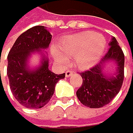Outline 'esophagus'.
I'll return each instance as SVG.
<instances>
[{
  "label": "esophagus",
  "instance_id": "esophagus-1",
  "mask_svg": "<svg viewBox=\"0 0 133 133\" xmlns=\"http://www.w3.org/2000/svg\"><path fill=\"white\" fill-rule=\"evenodd\" d=\"M73 71H71V70H68V71H66L65 72V76L66 77H69V76H71L72 74H73Z\"/></svg>",
  "mask_w": 133,
  "mask_h": 133
}]
</instances>
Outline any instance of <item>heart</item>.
I'll return each instance as SVG.
<instances>
[{
	"label": "heart",
	"instance_id": "1",
	"mask_svg": "<svg viewBox=\"0 0 133 133\" xmlns=\"http://www.w3.org/2000/svg\"><path fill=\"white\" fill-rule=\"evenodd\" d=\"M106 47L103 35L86 31L62 39L58 48L52 49V55L59 65L69 64V58L74 57V64L80 69H89L101 59Z\"/></svg>",
	"mask_w": 133,
	"mask_h": 133
}]
</instances>
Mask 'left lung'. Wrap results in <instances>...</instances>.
I'll use <instances>...</instances> for the list:
<instances>
[{
    "instance_id": "8db88e82",
    "label": "left lung",
    "mask_w": 133,
    "mask_h": 133,
    "mask_svg": "<svg viewBox=\"0 0 133 133\" xmlns=\"http://www.w3.org/2000/svg\"><path fill=\"white\" fill-rule=\"evenodd\" d=\"M109 49L101 59L89 71L81 73L83 83L76 91V96L85 106L98 109L108 104L120 92L124 81V56L116 39L112 37L109 43ZM116 64V70L108 74L105 67L109 63Z\"/></svg>"
}]
</instances>
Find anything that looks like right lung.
I'll return each mask as SVG.
<instances>
[{
  "instance_id": "1",
  "label": "right lung",
  "mask_w": 133,
  "mask_h": 133,
  "mask_svg": "<svg viewBox=\"0 0 133 133\" xmlns=\"http://www.w3.org/2000/svg\"><path fill=\"white\" fill-rule=\"evenodd\" d=\"M52 35L44 26H34L21 34L8 55L7 76L11 92L25 108L41 109L46 105L54 93L55 86L65 74H55L49 69L47 49ZM33 54L41 56L40 63L30 68Z\"/></svg>"
}]
</instances>
